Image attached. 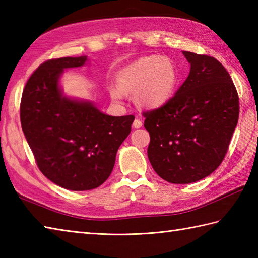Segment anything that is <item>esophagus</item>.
I'll list each match as a JSON object with an SVG mask.
<instances>
[{
	"label": "esophagus",
	"mask_w": 258,
	"mask_h": 258,
	"mask_svg": "<svg viewBox=\"0 0 258 258\" xmlns=\"http://www.w3.org/2000/svg\"><path fill=\"white\" fill-rule=\"evenodd\" d=\"M142 125H143V123H142V120L139 117H136L134 119V122H133V127L134 128H140V127H142Z\"/></svg>",
	"instance_id": "esophagus-1"
}]
</instances>
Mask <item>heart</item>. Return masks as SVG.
Instances as JSON below:
<instances>
[{
	"label": "heart",
	"mask_w": 258,
	"mask_h": 258,
	"mask_svg": "<svg viewBox=\"0 0 258 258\" xmlns=\"http://www.w3.org/2000/svg\"><path fill=\"white\" fill-rule=\"evenodd\" d=\"M116 85L108 87L115 102L124 98V93H134V101L140 107L154 109L171 100L178 83L176 65L167 56L150 55L139 58L116 74Z\"/></svg>",
	"instance_id": "b5f03b06"
}]
</instances>
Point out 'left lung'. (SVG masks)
Instances as JSON below:
<instances>
[{
    "mask_svg": "<svg viewBox=\"0 0 258 258\" xmlns=\"http://www.w3.org/2000/svg\"><path fill=\"white\" fill-rule=\"evenodd\" d=\"M190 71L165 105L143 112L147 156L166 182L189 184L220 166L238 122V94L216 58L183 51Z\"/></svg>",
    "mask_w": 258,
    "mask_h": 258,
    "instance_id": "left-lung-1",
    "label": "left lung"
}]
</instances>
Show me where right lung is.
<instances>
[{
	"label": "right lung",
	"mask_w": 258,
	"mask_h": 258,
	"mask_svg": "<svg viewBox=\"0 0 258 258\" xmlns=\"http://www.w3.org/2000/svg\"><path fill=\"white\" fill-rule=\"evenodd\" d=\"M86 62L80 56L41 64L26 82L20 106L22 130L40 171L71 190H89L105 182L135 118L109 116L91 102L62 94L63 71Z\"/></svg>",
	"instance_id": "right-lung-1"
}]
</instances>
